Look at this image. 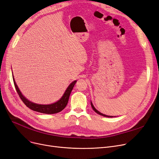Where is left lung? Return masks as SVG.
<instances>
[{"instance_id":"obj_1","label":"left lung","mask_w":159,"mask_h":159,"mask_svg":"<svg viewBox=\"0 0 159 159\" xmlns=\"http://www.w3.org/2000/svg\"><path fill=\"white\" fill-rule=\"evenodd\" d=\"M90 103H91V106H92V107L93 110L96 113H98V114H99V115H102V116H105V117H109V118H111V117H113V116H109V115H104V114H103V113H100V112H99V111H98V110H97V109H96L94 107V106H93V105L92 102H90Z\"/></svg>"}]
</instances>
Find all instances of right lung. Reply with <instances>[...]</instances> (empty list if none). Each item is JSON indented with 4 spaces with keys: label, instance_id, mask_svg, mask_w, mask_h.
I'll return each mask as SVG.
<instances>
[{
    "label": "right lung",
    "instance_id": "obj_1",
    "mask_svg": "<svg viewBox=\"0 0 159 159\" xmlns=\"http://www.w3.org/2000/svg\"><path fill=\"white\" fill-rule=\"evenodd\" d=\"M12 77H13L14 83L15 85L16 91L17 93H18V95L20 97L21 99L23 101V102L25 103L26 106L33 111H37V112H39L41 113H44V114L57 113L60 112V111H61L65 107H66L69 101V98L70 94V92H71L75 84L76 83V80H74L73 82H72V83H70L69 85V86L67 88V89L66 91H65L62 97L56 102H54L51 104L43 105V104H38V103H33L31 101H29V99H27L22 94V93L20 90L18 86H17L16 83L13 75H12Z\"/></svg>",
    "mask_w": 159,
    "mask_h": 159
}]
</instances>
